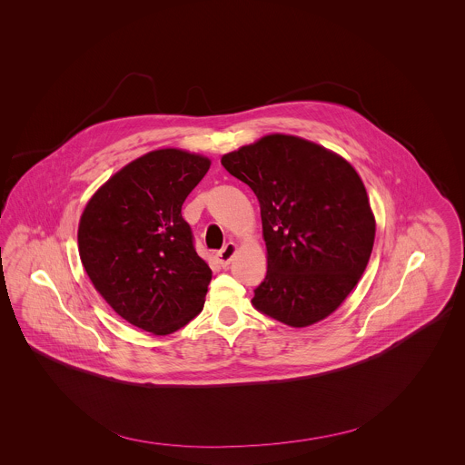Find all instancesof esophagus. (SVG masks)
<instances>
[{
	"label": "esophagus",
	"mask_w": 465,
	"mask_h": 465,
	"mask_svg": "<svg viewBox=\"0 0 465 465\" xmlns=\"http://www.w3.org/2000/svg\"><path fill=\"white\" fill-rule=\"evenodd\" d=\"M239 251V247H237V243H233V242H228L225 247L222 249V251H218V252L214 253V259L218 261V264H222L223 268H226L230 262H232V259L235 257V253Z\"/></svg>",
	"instance_id": "obj_1"
}]
</instances>
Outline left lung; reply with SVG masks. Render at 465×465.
Returning <instances> with one entry per match:
<instances>
[{
  "instance_id": "left-lung-1",
  "label": "left lung",
  "mask_w": 465,
  "mask_h": 465,
  "mask_svg": "<svg viewBox=\"0 0 465 465\" xmlns=\"http://www.w3.org/2000/svg\"><path fill=\"white\" fill-rule=\"evenodd\" d=\"M257 196L268 272L253 307L290 327L329 317L365 272L375 216L351 163L292 134H266L222 156Z\"/></svg>"
}]
</instances>
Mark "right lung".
Here are the masks:
<instances>
[{"instance_id": "obj_1", "label": "right lung", "mask_w": 465, "mask_h": 465, "mask_svg": "<svg viewBox=\"0 0 465 465\" xmlns=\"http://www.w3.org/2000/svg\"><path fill=\"white\" fill-rule=\"evenodd\" d=\"M208 156L160 148L129 162L88 199L78 252L102 298L129 324L172 334L203 310L212 269L183 218Z\"/></svg>"}]
</instances>
